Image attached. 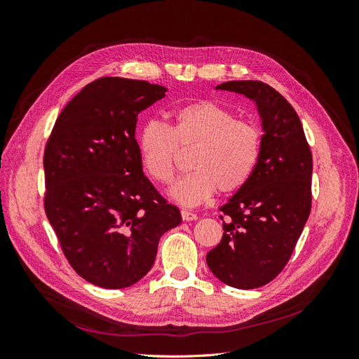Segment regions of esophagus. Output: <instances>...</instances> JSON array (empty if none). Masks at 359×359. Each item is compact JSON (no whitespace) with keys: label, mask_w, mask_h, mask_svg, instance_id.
<instances>
[{"label":"esophagus","mask_w":359,"mask_h":359,"mask_svg":"<svg viewBox=\"0 0 359 359\" xmlns=\"http://www.w3.org/2000/svg\"><path fill=\"white\" fill-rule=\"evenodd\" d=\"M181 217L184 222H193V220H198V215L193 214L190 211H181Z\"/></svg>","instance_id":"1"}]
</instances>
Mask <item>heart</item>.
Returning <instances> with one entry per match:
<instances>
[{
  "mask_svg": "<svg viewBox=\"0 0 359 359\" xmlns=\"http://www.w3.org/2000/svg\"><path fill=\"white\" fill-rule=\"evenodd\" d=\"M175 126L158 116L148 118L139 133V151L148 175L168 182L173 177V158L181 144L198 140L190 166L169 187V198L182 206L208 201L217 187L235 191L248 182L262 153V133L256 124L238 119L220 103L199 100L177 107Z\"/></svg>",
  "mask_w": 359,
  "mask_h": 359,
  "instance_id": "obj_1",
  "label": "heart"
}]
</instances>
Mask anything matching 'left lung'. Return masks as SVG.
Returning <instances> with one entry per match:
<instances>
[{
  "label": "left lung",
  "mask_w": 359,
  "mask_h": 359,
  "mask_svg": "<svg viewBox=\"0 0 359 359\" xmlns=\"http://www.w3.org/2000/svg\"><path fill=\"white\" fill-rule=\"evenodd\" d=\"M215 90L252 100L264 135L252 178L220 208L224 233L206 264L224 285L255 289L281 273L301 236L311 208L313 160L299 116L278 91L259 81Z\"/></svg>",
  "instance_id": "left-lung-1"
}]
</instances>
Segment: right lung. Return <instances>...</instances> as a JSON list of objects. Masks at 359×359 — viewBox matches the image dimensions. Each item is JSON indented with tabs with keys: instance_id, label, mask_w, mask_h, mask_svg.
<instances>
[{
	"instance_id": "right-lung-1",
	"label": "right lung",
	"mask_w": 359,
	"mask_h": 359,
	"mask_svg": "<svg viewBox=\"0 0 359 359\" xmlns=\"http://www.w3.org/2000/svg\"><path fill=\"white\" fill-rule=\"evenodd\" d=\"M165 93L147 81L97 79L64 107L46 144V215L69 264L95 286L137 283L160 236L181 223L144 175L135 137L139 112Z\"/></svg>"
}]
</instances>
